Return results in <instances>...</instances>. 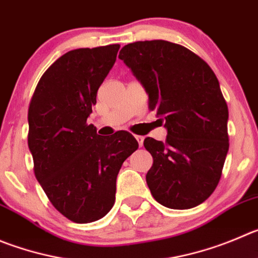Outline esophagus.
Wrapping results in <instances>:
<instances>
[{
  "label": "esophagus",
  "instance_id": "esophagus-1",
  "mask_svg": "<svg viewBox=\"0 0 258 258\" xmlns=\"http://www.w3.org/2000/svg\"><path fill=\"white\" fill-rule=\"evenodd\" d=\"M135 139H136L137 143H139V146H140V148H143V145H144V137L143 136H135Z\"/></svg>",
  "mask_w": 258,
  "mask_h": 258
}]
</instances>
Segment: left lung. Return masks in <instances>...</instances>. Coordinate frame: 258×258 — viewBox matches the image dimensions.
Returning a JSON list of instances; mask_svg holds the SVG:
<instances>
[{
  "label": "left lung",
  "mask_w": 258,
  "mask_h": 258,
  "mask_svg": "<svg viewBox=\"0 0 258 258\" xmlns=\"http://www.w3.org/2000/svg\"><path fill=\"white\" fill-rule=\"evenodd\" d=\"M118 58L140 81L168 132L165 143L144 141L154 159L146 174L151 195L175 210L200 205L215 191L229 149V112L215 74L194 52L167 40L130 43Z\"/></svg>",
  "instance_id": "1"
}]
</instances>
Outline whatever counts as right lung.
Listing matches in <instances>:
<instances>
[{
  "instance_id": "add662e5",
  "label": "right lung",
  "mask_w": 258,
  "mask_h": 258,
  "mask_svg": "<svg viewBox=\"0 0 258 258\" xmlns=\"http://www.w3.org/2000/svg\"><path fill=\"white\" fill-rule=\"evenodd\" d=\"M119 44L79 48L43 74L28 112V145L38 182L52 205L75 223H91L114 205L115 180L137 150L131 134L99 136L86 119Z\"/></svg>"
}]
</instances>
